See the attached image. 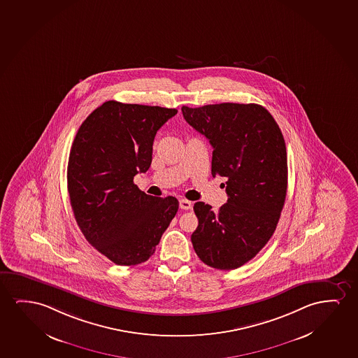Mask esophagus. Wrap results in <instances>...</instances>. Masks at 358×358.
<instances>
[{
    "instance_id": "esophagus-1",
    "label": "esophagus",
    "mask_w": 358,
    "mask_h": 358,
    "mask_svg": "<svg viewBox=\"0 0 358 358\" xmlns=\"http://www.w3.org/2000/svg\"><path fill=\"white\" fill-rule=\"evenodd\" d=\"M179 206H180L182 210L187 211V210H192V201H189L187 199H180V200H179Z\"/></svg>"
}]
</instances>
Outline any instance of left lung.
<instances>
[{
    "mask_svg": "<svg viewBox=\"0 0 358 358\" xmlns=\"http://www.w3.org/2000/svg\"><path fill=\"white\" fill-rule=\"evenodd\" d=\"M182 111L213 147L212 176L226 178L228 195L216 212L205 202L194 205L199 226L192 247L208 266L234 270L252 260L276 229L287 192L285 138L259 104L182 106Z\"/></svg>",
    "mask_w": 358,
    "mask_h": 358,
    "instance_id": "8db88e82",
    "label": "left lung"
}]
</instances>
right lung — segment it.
I'll list each match as a JSON object with an SVG mask.
<instances>
[{"label": "right lung", "mask_w": 358, "mask_h": 358, "mask_svg": "<svg viewBox=\"0 0 358 358\" xmlns=\"http://www.w3.org/2000/svg\"><path fill=\"white\" fill-rule=\"evenodd\" d=\"M176 113L106 101L76 134L67 166L71 206L87 241L116 265L147 262L179 208L176 197L151 196L134 184L151 166L157 131Z\"/></svg>", "instance_id": "1"}]
</instances>
